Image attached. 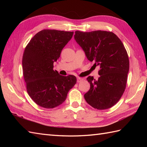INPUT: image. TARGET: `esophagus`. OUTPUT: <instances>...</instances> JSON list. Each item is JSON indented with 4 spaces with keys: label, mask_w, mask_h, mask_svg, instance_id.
<instances>
[{
    "label": "esophagus",
    "mask_w": 147,
    "mask_h": 147,
    "mask_svg": "<svg viewBox=\"0 0 147 147\" xmlns=\"http://www.w3.org/2000/svg\"><path fill=\"white\" fill-rule=\"evenodd\" d=\"M83 80V79L82 78H80V77H78L77 78V82L78 83H80L81 82H82Z\"/></svg>",
    "instance_id": "34e87169"
}]
</instances>
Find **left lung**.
I'll return each mask as SVG.
<instances>
[{
    "instance_id": "obj_1",
    "label": "left lung",
    "mask_w": 147,
    "mask_h": 147,
    "mask_svg": "<svg viewBox=\"0 0 147 147\" xmlns=\"http://www.w3.org/2000/svg\"><path fill=\"white\" fill-rule=\"evenodd\" d=\"M74 39L88 60L100 67L98 80L87 78L90 88L84 95L85 100L98 110L112 107L125 90L129 72V58L123 42L114 33L101 30L76 31Z\"/></svg>"
}]
</instances>
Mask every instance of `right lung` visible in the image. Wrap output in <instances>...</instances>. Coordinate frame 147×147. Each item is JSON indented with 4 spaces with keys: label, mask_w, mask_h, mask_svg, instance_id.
Returning a JSON list of instances; mask_svg holds the SVG:
<instances>
[{
    "label": "right lung",
    "mask_w": 147,
    "mask_h": 147,
    "mask_svg": "<svg viewBox=\"0 0 147 147\" xmlns=\"http://www.w3.org/2000/svg\"><path fill=\"white\" fill-rule=\"evenodd\" d=\"M73 32L43 30L26 47L22 65L28 95L37 105L52 109L62 104L76 83L73 75L61 76L54 70V62L71 39Z\"/></svg>",
    "instance_id": "1"
}]
</instances>
